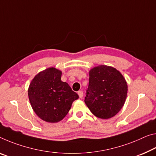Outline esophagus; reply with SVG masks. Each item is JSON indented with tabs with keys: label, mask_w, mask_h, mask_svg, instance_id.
Returning <instances> with one entry per match:
<instances>
[{
	"label": "esophagus",
	"mask_w": 156,
	"mask_h": 156,
	"mask_svg": "<svg viewBox=\"0 0 156 156\" xmlns=\"http://www.w3.org/2000/svg\"><path fill=\"white\" fill-rule=\"evenodd\" d=\"M78 96H79V97H80V98H82L83 96V91H78Z\"/></svg>",
	"instance_id": "esophagus-1"
}]
</instances>
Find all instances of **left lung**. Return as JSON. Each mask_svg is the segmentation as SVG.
I'll return each instance as SVG.
<instances>
[{
	"label": "left lung",
	"instance_id": "left-lung-1",
	"mask_svg": "<svg viewBox=\"0 0 156 156\" xmlns=\"http://www.w3.org/2000/svg\"><path fill=\"white\" fill-rule=\"evenodd\" d=\"M85 103L96 117L106 119L117 115L124 105L128 85L115 68L99 65L90 71Z\"/></svg>",
	"mask_w": 156,
	"mask_h": 156
}]
</instances>
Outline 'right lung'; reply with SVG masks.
Returning <instances> with one entry per match:
<instances>
[{"instance_id": "1", "label": "right lung", "mask_w": 156, "mask_h": 156, "mask_svg": "<svg viewBox=\"0 0 156 156\" xmlns=\"http://www.w3.org/2000/svg\"><path fill=\"white\" fill-rule=\"evenodd\" d=\"M61 71L48 68L34 76L30 84V103L36 115L46 122H60L78 98L68 83L61 80Z\"/></svg>"}]
</instances>
